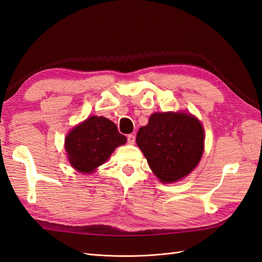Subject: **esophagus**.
<instances>
[{"label":"esophagus","instance_id":"34e87169","mask_svg":"<svg viewBox=\"0 0 262 262\" xmlns=\"http://www.w3.org/2000/svg\"><path fill=\"white\" fill-rule=\"evenodd\" d=\"M126 139H128V142L130 144H133L134 142H136V136H134V134H128Z\"/></svg>","mask_w":262,"mask_h":262}]
</instances>
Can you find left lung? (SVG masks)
<instances>
[{
	"label": "left lung",
	"mask_w": 262,
	"mask_h": 262,
	"mask_svg": "<svg viewBox=\"0 0 262 262\" xmlns=\"http://www.w3.org/2000/svg\"><path fill=\"white\" fill-rule=\"evenodd\" d=\"M138 146L162 182H173L191 172L204 148L203 126L188 114L156 113L140 128Z\"/></svg>",
	"instance_id": "left-lung-1"
}]
</instances>
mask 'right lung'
Here are the masks:
<instances>
[{
	"instance_id": "obj_1",
	"label": "right lung",
	"mask_w": 262,
	"mask_h": 262,
	"mask_svg": "<svg viewBox=\"0 0 262 262\" xmlns=\"http://www.w3.org/2000/svg\"><path fill=\"white\" fill-rule=\"evenodd\" d=\"M126 138L105 117L92 116L71 131L66 139L70 164L81 172H93L104 164Z\"/></svg>"
}]
</instances>
